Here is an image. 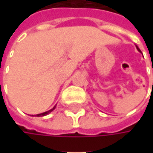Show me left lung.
<instances>
[{"instance_id": "obj_1", "label": "left lung", "mask_w": 153, "mask_h": 153, "mask_svg": "<svg viewBox=\"0 0 153 153\" xmlns=\"http://www.w3.org/2000/svg\"><path fill=\"white\" fill-rule=\"evenodd\" d=\"M136 48H137V49H138L139 52H140V49H139V48H138V47H137V46H136Z\"/></svg>"}]
</instances>
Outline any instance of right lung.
<instances>
[{
  "mask_svg": "<svg viewBox=\"0 0 153 153\" xmlns=\"http://www.w3.org/2000/svg\"><path fill=\"white\" fill-rule=\"evenodd\" d=\"M56 106H54L53 109H51V110H49V111H45V112H43V113H41V114H37L36 117H43V116H46V115H48V113H50L51 111H53L54 109H55Z\"/></svg>",
  "mask_w": 153,
  "mask_h": 153,
  "instance_id": "add662e5",
  "label": "right lung"
}]
</instances>
